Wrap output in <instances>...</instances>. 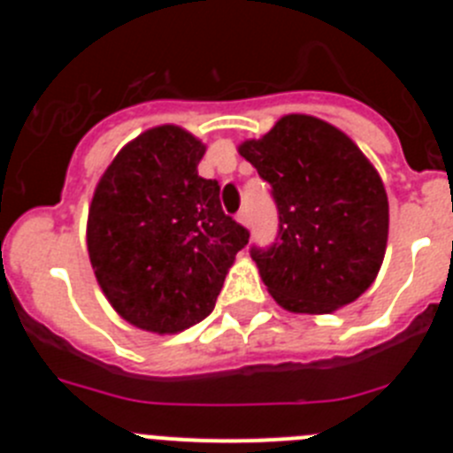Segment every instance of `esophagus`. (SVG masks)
<instances>
[{
	"label": "esophagus",
	"mask_w": 453,
	"mask_h": 453,
	"mask_svg": "<svg viewBox=\"0 0 453 453\" xmlns=\"http://www.w3.org/2000/svg\"><path fill=\"white\" fill-rule=\"evenodd\" d=\"M235 219H238L242 226H250V213H247V211H240V213L235 215Z\"/></svg>",
	"instance_id": "obj_1"
}]
</instances>
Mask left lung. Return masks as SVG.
Instances as JSON below:
<instances>
[{
	"label": "left lung",
	"instance_id": "1",
	"mask_svg": "<svg viewBox=\"0 0 453 453\" xmlns=\"http://www.w3.org/2000/svg\"><path fill=\"white\" fill-rule=\"evenodd\" d=\"M238 154L272 186L279 238L251 250L274 302L290 313L326 315L374 283L388 245V195L370 158L347 134L290 113Z\"/></svg>",
	"mask_w": 453,
	"mask_h": 453
}]
</instances>
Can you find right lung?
Listing matches in <instances>:
<instances>
[{"label":"right lung","instance_id":"obj_1","mask_svg":"<svg viewBox=\"0 0 453 453\" xmlns=\"http://www.w3.org/2000/svg\"><path fill=\"white\" fill-rule=\"evenodd\" d=\"M202 140L177 124L147 129L118 151L88 211L86 242L115 313L142 331L179 334L215 308L250 234L202 179Z\"/></svg>","mask_w":453,"mask_h":453}]
</instances>
